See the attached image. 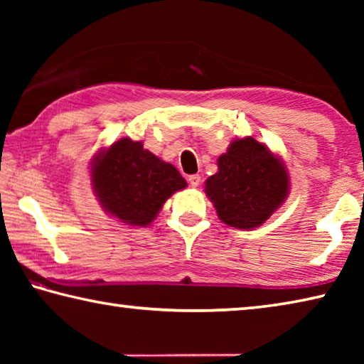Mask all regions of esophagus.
<instances>
[{
    "instance_id": "1",
    "label": "esophagus",
    "mask_w": 364,
    "mask_h": 364,
    "mask_svg": "<svg viewBox=\"0 0 364 364\" xmlns=\"http://www.w3.org/2000/svg\"><path fill=\"white\" fill-rule=\"evenodd\" d=\"M188 181H189V184L193 188H197L200 184V176L199 175H191L189 178H188Z\"/></svg>"
}]
</instances>
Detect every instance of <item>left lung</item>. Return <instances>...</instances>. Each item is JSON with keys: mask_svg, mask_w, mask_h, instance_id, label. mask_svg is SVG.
Instances as JSON below:
<instances>
[{"mask_svg": "<svg viewBox=\"0 0 364 364\" xmlns=\"http://www.w3.org/2000/svg\"><path fill=\"white\" fill-rule=\"evenodd\" d=\"M218 218L241 230L263 225L289 194L284 164L254 138L232 141L205 181Z\"/></svg>", "mask_w": 364, "mask_h": 364, "instance_id": "8db88e82", "label": "left lung"}]
</instances>
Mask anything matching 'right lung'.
Here are the masks:
<instances>
[{"mask_svg": "<svg viewBox=\"0 0 364 364\" xmlns=\"http://www.w3.org/2000/svg\"><path fill=\"white\" fill-rule=\"evenodd\" d=\"M91 181L104 210L132 226L149 225L164 202L188 186L173 165L130 138L119 139L95 159Z\"/></svg>", "mask_w": 364, "mask_h": 364, "instance_id": "right-lung-1", "label": "right lung"}]
</instances>
